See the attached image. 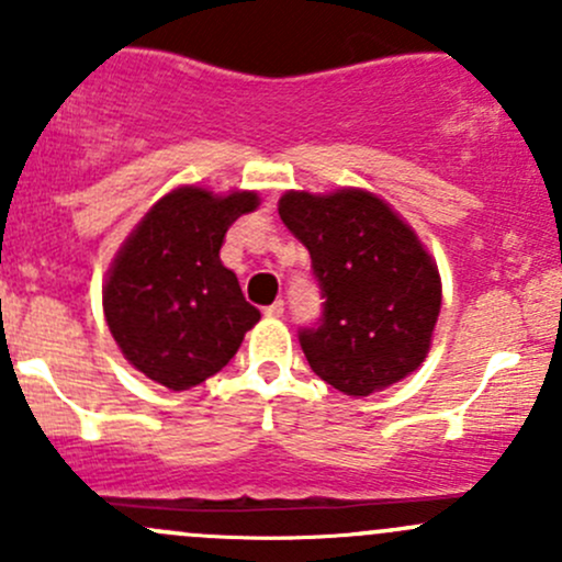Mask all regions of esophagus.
<instances>
[{
    "label": "esophagus",
    "instance_id": "34e87169",
    "mask_svg": "<svg viewBox=\"0 0 562 562\" xmlns=\"http://www.w3.org/2000/svg\"><path fill=\"white\" fill-rule=\"evenodd\" d=\"M282 313H285V304H282V302L269 304V307L263 310V315H266V317H282Z\"/></svg>",
    "mask_w": 562,
    "mask_h": 562
}]
</instances>
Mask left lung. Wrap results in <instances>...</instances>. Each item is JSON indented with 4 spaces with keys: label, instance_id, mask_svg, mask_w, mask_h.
<instances>
[{
    "label": "left lung",
    "instance_id": "left-lung-1",
    "mask_svg": "<svg viewBox=\"0 0 562 562\" xmlns=\"http://www.w3.org/2000/svg\"><path fill=\"white\" fill-rule=\"evenodd\" d=\"M277 209L310 249L326 296L321 326L299 334L315 375L348 396H370L416 372L443 302L438 263L416 231L361 187L288 190Z\"/></svg>",
    "mask_w": 562,
    "mask_h": 562
}]
</instances>
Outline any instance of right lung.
<instances>
[{
	"label": "right lung",
	"mask_w": 562,
	"mask_h": 562,
	"mask_svg": "<svg viewBox=\"0 0 562 562\" xmlns=\"http://www.w3.org/2000/svg\"><path fill=\"white\" fill-rule=\"evenodd\" d=\"M260 203L198 184L166 192L119 247L103 285L105 323L149 381L187 391L223 370L260 313L220 260L225 234Z\"/></svg>",
	"instance_id": "add662e5"
}]
</instances>
